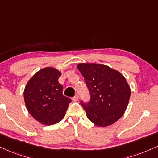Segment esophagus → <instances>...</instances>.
<instances>
[{
	"label": "esophagus",
	"mask_w": 158,
	"mask_h": 158,
	"mask_svg": "<svg viewBox=\"0 0 158 158\" xmlns=\"http://www.w3.org/2000/svg\"><path fill=\"white\" fill-rule=\"evenodd\" d=\"M78 99H79V96H78V94H76L75 97H73V101H75V102H76V101L78 100Z\"/></svg>",
	"instance_id": "esophagus-1"
}]
</instances>
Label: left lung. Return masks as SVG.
Wrapping results in <instances>:
<instances>
[{
  "label": "left lung",
  "instance_id": "8db88e82",
  "mask_svg": "<svg viewBox=\"0 0 158 158\" xmlns=\"http://www.w3.org/2000/svg\"><path fill=\"white\" fill-rule=\"evenodd\" d=\"M82 74L90 93V101L81 104L91 122L98 127L115 123L123 116L131 94L125 77L108 66L81 63Z\"/></svg>",
  "mask_w": 158,
  "mask_h": 158
}]
</instances>
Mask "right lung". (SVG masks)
Masks as SVG:
<instances>
[{"label": "right lung", "mask_w": 158, "mask_h": 158, "mask_svg": "<svg viewBox=\"0 0 158 158\" xmlns=\"http://www.w3.org/2000/svg\"><path fill=\"white\" fill-rule=\"evenodd\" d=\"M61 73L52 67L38 71L28 81L24 90V100L29 114L41 124L52 125L65 116L71 99L64 96L58 83Z\"/></svg>", "instance_id": "obj_1"}]
</instances>
